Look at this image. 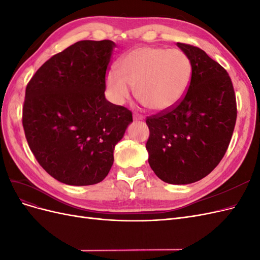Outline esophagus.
Segmentation results:
<instances>
[{
    "label": "esophagus",
    "mask_w": 260,
    "mask_h": 260,
    "mask_svg": "<svg viewBox=\"0 0 260 260\" xmlns=\"http://www.w3.org/2000/svg\"><path fill=\"white\" fill-rule=\"evenodd\" d=\"M133 119H135V120H143L144 117L142 115H139L138 113H135V114H133Z\"/></svg>",
    "instance_id": "obj_1"
}]
</instances>
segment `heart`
Returning <instances> with one entry per match:
<instances>
[{"instance_id": "heart-1", "label": "heart", "mask_w": 260, "mask_h": 260, "mask_svg": "<svg viewBox=\"0 0 260 260\" xmlns=\"http://www.w3.org/2000/svg\"><path fill=\"white\" fill-rule=\"evenodd\" d=\"M192 80V62L178 49L142 46L128 52L106 76V89L115 104L127 102L136 89L138 100L156 113L174 109Z\"/></svg>"}]
</instances>
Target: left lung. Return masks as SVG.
<instances>
[{"label":"left lung","instance_id":"1","mask_svg":"<svg viewBox=\"0 0 260 260\" xmlns=\"http://www.w3.org/2000/svg\"><path fill=\"white\" fill-rule=\"evenodd\" d=\"M192 62V80L171 111L146 118L148 164L170 184L196 182L224 156L237 121V100L226 70L198 46L180 43Z\"/></svg>","mask_w":260,"mask_h":260}]
</instances>
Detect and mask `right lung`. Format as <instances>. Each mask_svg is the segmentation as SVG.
<instances>
[{
  "instance_id": "1",
  "label": "right lung",
  "mask_w": 260,
  "mask_h": 260,
  "mask_svg": "<svg viewBox=\"0 0 260 260\" xmlns=\"http://www.w3.org/2000/svg\"><path fill=\"white\" fill-rule=\"evenodd\" d=\"M111 40H83L53 55L26 88L22 125L31 152L54 179L69 185L104 180L132 113L105 99Z\"/></svg>"
}]
</instances>
